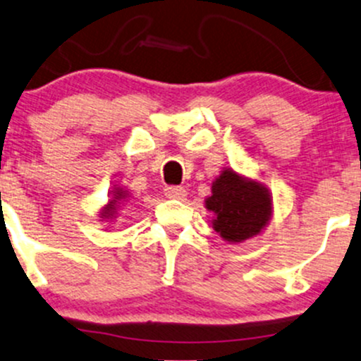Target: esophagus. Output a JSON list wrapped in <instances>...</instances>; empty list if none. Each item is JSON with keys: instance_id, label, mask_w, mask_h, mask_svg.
<instances>
[{"instance_id": "1", "label": "esophagus", "mask_w": 361, "mask_h": 361, "mask_svg": "<svg viewBox=\"0 0 361 361\" xmlns=\"http://www.w3.org/2000/svg\"><path fill=\"white\" fill-rule=\"evenodd\" d=\"M164 195L168 199H185L187 192H185L183 187H178V185H168L164 188Z\"/></svg>"}]
</instances>
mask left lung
Instances as JSON below:
<instances>
[{"label": "left lung", "instance_id": "obj_1", "mask_svg": "<svg viewBox=\"0 0 361 361\" xmlns=\"http://www.w3.org/2000/svg\"><path fill=\"white\" fill-rule=\"evenodd\" d=\"M205 207L214 212L212 226L226 241H241L259 235L272 214L269 190L259 181L247 180L233 169H224L212 183Z\"/></svg>", "mask_w": 361, "mask_h": 361}]
</instances>
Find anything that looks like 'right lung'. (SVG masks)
I'll use <instances>...</instances> for the list:
<instances>
[{
    "mask_svg": "<svg viewBox=\"0 0 361 361\" xmlns=\"http://www.w3.org/2000/svg\"><path fill=\"white\" fill-rule=\"evenodd\" d=\"M126 197L128 195H126V192H123V190H120V188L114 190V197L109 200V204L106 205L104 211L101 212L102 219H113L114 214H116V211H118V205H120L121 202L126 199Z\"/></svg>",
    "mask_w": 361,
    "mask_h": 361,
    "instance_id": "add662e5",
    "label": "right lung"
}]
</instances>
